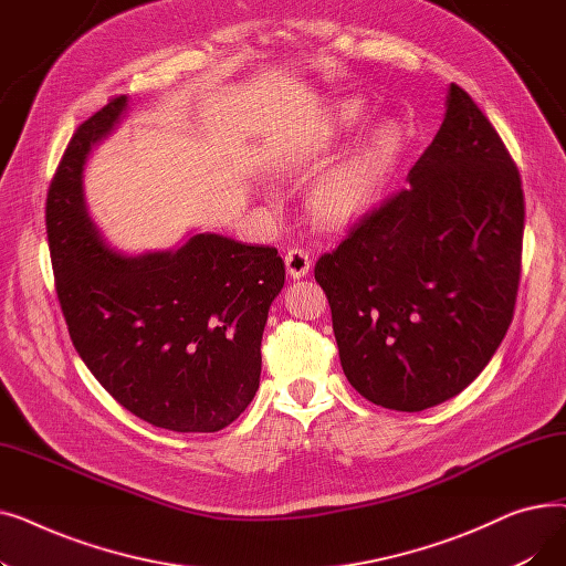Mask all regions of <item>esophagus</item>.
Wrapping results in <instances>:
<instances>
[{"mask_svg":"<svg viewBox=\"0 0 566 566\" xmlns=\"http://www.w3.org/2000/svg\"><path fill=\"white\" fill-rule=\"evenodd\" d=\"M284 263H286L289 277L298 280V277H305V275L310 273L312 256H310V252H305V250H301V248H291V250L286 252V256H284Z\"/></svg>","mask_w":566,"mask_h":566,"instance_id":"34e87169","label":"esophagus"}]
</instances>
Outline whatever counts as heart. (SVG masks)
Listing matches in <instances>:
<instances>
[{
	"label": "heart",
	"mask_w": 566,
	"mask_h": 566,
	"mask_svg": "<svg viewBox=\"0 0 566 566\" xmlns=\"http://www.w3.org/2000/svg\"><path fill=\"white\" fill-rule=\"evenodd\" d=\"M360 103H344L335 114V122L342 130H353L360 124ZM399 148V124H376L339 165L331 167L312 186L307 206L314 220L323 227H344L360 218L374 203Z\"/></svg>",
	"instance_id": "obj_1"
}]
</instances>
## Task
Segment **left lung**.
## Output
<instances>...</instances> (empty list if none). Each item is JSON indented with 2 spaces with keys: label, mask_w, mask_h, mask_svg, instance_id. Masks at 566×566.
Here are the masks:
<instances>
[{
  "label": "left lung",
  "mask_w": 566,
  "mask_h": 566,
  "mask_svg": "<svg viewBox=\"0 0 566 566\" xmlns=\"http://www.w3.org/2000/svg\"><path fill=\"white\" fill-rule=\"evenodd\" d=\"M408 184L321 254L314 277L348 382L376 406L418 412L468 388L507 335L525 201L510 151L454 82Z\"/></svg>",
  "instance_id": "obj_1"
}]
</instances>
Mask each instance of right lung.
I'll use <instances>...</instances> for the list:
<instances>
[{"label":"right lung","mask_w":566,"mask_h":566,"mask_svg":"<svg viewBox=\"0 0 566 566\" xmlns=\"http://www.w3.org/2000/svg\"><path fill=\"white\" fill-rule=\"evenodd\" d=\"M126 109L128 96H116L86 118L54 174L45 224L56 298L80 358L126 410L178 433L220 431L259 390L284 261L218 233L139 256L109 250L88 218L82 169Z\"/></svg>","instance_id":"obj_1"}]
</instances>
